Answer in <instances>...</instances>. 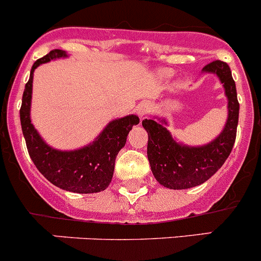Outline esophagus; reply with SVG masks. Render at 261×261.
<instances>
[{"instance_id":"34e87169","label":"esophagus","mask_w":261,"mask_h":261,"mask_svg":"<svg viewBox=\"0 0 261 261\" xmlns=\"http://www.w3.org/2000/svg\"><path fill=\"white\" fill-rule=\"evenodd\" d=\"M147 111H148V103H146V102L141 103L137 109V113L141 118H142V116H145L146 114H147Z\"/></svg>"}]
</instances>
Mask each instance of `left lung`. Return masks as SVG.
Returning <instances> with one entry per match:
<instances>
[{
	"instance_id": "left-lung-1",
	"label": "left lung",
	"mask_w": 261,
	"mask_h": 261,
	"mask_svg": "<svg viewBox=\"0 0 261 261\" xmlns=\"http://www.w3.org/2000/svg\"><path fill=\"white\" fill-rule=\"evenodd\" d=\"M202 71L217 74L228 98L227 123L214 141L203 146L183 145L166 129L165 119L142 121L148 133L147 158L153 177L170 190H186L206 182L220 169L234 145L240 103L230 68L224 61L217 60L207 64Z\"/></svg>"
}]
</instances>
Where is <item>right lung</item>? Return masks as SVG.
<instances>
[{"instance_id":"obj_1","label":"right lung","mask_w":261,"mask_h":261,"mask_svg":"<svg viewBox=\"0 0 261 261\" xmlns=\"http://www.w3.org/2000/svg\"><path fill=\"white\" fill-rule=\"evenodd\" d=\"M66 56L63 49H52L33 64L21 100V129L32 161L52 185L69 192H101L110 185L116 155L125 145L129 130L140 123V118L128 115L110 121L93 142L78 150L60 151L49 147L31 120L33 73L41 64Z\"/></svg>"}]
</instances>
